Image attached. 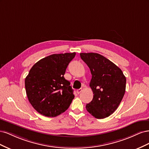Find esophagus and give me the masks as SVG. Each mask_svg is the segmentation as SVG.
I'll return each instance as SVG.
<instances>
[{"mask_svg":"<svg viewBox=\"0 0 149 149\" xmlns=\"http://www.w3.org/2000/svg\"><path fill=\"white\" fill-rule=\"evenodd\" d=\"M82 89H78L77 90V91H76V93H77L78 94H79L82 91Z\"/></svg>","mask_w":149,"mask_h":149,"instance_id":"esophagus-1","label":"esophagus"}]
</instances>
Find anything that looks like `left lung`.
<instances>
[{"mask_svg": "<svg viewBox=\"0 0 149 149\" xmlns=\"http://www.w3.org/2000/svg\"><path fill=\"white\" fill-rule=\"evenodd\" d=\"M80 56L92 74L89 86L94 95L86 108L94 118H106L117 109L123 100L126 78L118 66L100 54L81 53Z\"/></svg>", "mask_w": 149, "mask_h": 149, "instance_id": "1", "label": "left lung"}]
</instances>
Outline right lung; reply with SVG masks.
I'll return each instance as SVG.
<instances>
[{
	"mask_svg": "<svg viewBox=\"0 0 149 149\" xmlns=\"http://www.w3.org/2000/svg\"><path fill=\"white\" fill-rule=\"evenodd\" d=\"M76 53L53 54L31 67L25 79L26 96L38 113L56 117L68 109L74 97L64 74Z\"/></svg>",
	"mask_w": 149,
	"mask_h": 149,
	"instance_id": "right-lung-1",
	"label": "right lung"
}]
</instances>
